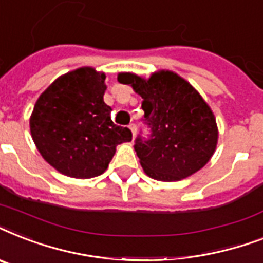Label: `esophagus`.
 Wrapping results in <instances>:
<instances>
[{"label": "esophagus", "instance_id": "34e87169", "mask_svg": "<svg viewBox=\"0 0 263 263\" xmlns=\"http://www.w3.org/2000/svg\"><path fill=\"white\" fill-rule=\"evenodd\" d=\"M129 129L132 131V136H135L136 135V124L135 123L129 124Z\"/></svg>", "mask_w": 263, "mask_h": 263}]
</instances>
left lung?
Listing matches in <instances>:
<instances>
[{
  "label": "left lung",
  "instance_id": "obj_1",
  "mask_svg": "<svg viewBox=\"0 0 263 263\" xmlns=\"http://www.w3.org/2000/svg\"><path fill=\"white\" fill-rule=\"evenodd\" d=\"M143 98V124L147 138L138 135L135 152L146 175L162 181H177L203 168L216 150L218 131L208 103L191 84L171 71L142 79L119 75Z\"/></svg>",
  "mask_w": 263,
  "mask_h": 263
}]
</instances>
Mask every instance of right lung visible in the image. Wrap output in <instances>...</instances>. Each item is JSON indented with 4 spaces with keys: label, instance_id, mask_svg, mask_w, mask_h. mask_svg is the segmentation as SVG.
<instances>
[{
    "label": "right lung",
    "instance_id": "add662e5",
    "mask_svg": "<svg viewBox=\"0 0 263 263\" xmlns=\"http://www.w3.org/2000/svg\"><path fill=\"white\" fill-rule=\"evenodd\" d=\"M105 90L103 73L79 68L54 80L35 103L31 135L43 158L60 173L76 179L102 175L116 146L131 142V129L111 121Z\"/></svg>",
    "mask_w": 263,
    "mask_h": 263
}]
</instances>
